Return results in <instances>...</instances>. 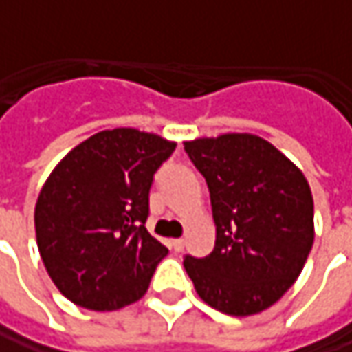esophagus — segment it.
Returning <instances> with one entry per match:
<instances>
[{"label": "esophagus", "instance_id": "esophagus-1", "mask_svg": "<svg viewBox=\"0 0 352 352\" xmlns=\"http://www.w3.org/2000/svg\"><path fill=\"white\" fill-rule=\"evenodd\" d=\"M169 246H171V250H175V252H181V250L185 248V240H183V238H175V240H169Z\"/></svg>", "mask_w": 352, "mask_h": 352}]
</instances>
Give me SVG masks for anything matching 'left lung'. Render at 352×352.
Masks as SVG:
<instances>
[{
    "label": "left lung",
    "instance_id": "left-lung-1",
    "mask_svg": "<svg viewBox=\"0 0 352 352\" xmlns=\"http://www.w3.org/2000/svg\"><path fill=\"white\" fill-rule=\"evenodd\" d=\"M206 179L214 250L185 256L199 298L246 317L272 307L294 285L314 246V197L305 175L254 133L185 142Z\"/></svg>",
    "mask_w": 352,
    "mask_h": 352
}]
</instances>
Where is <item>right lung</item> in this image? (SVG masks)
<instances>
[{
	"label": "right lung",
	"mask_w": 352,
	"mask_h": 352,
	"mask_svg": "<svg viewBox=\"0 0 352 352\" xmlns=\"http://www.w3.org/2000/svg\"><path fill=\"white\" fill-rule=\"evenodd\" d=\"M177 144L116 128L58 161L35 205L38 254L58 292L92 311L142 298L167 248L146 228L153 175Z\"/></svg>",
	"instance_id": "add662e5"
}]
</instances>
